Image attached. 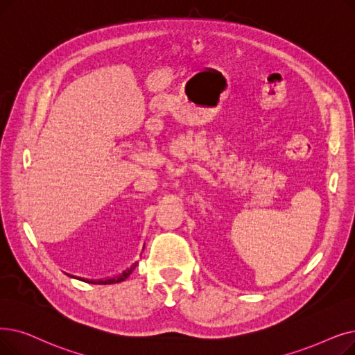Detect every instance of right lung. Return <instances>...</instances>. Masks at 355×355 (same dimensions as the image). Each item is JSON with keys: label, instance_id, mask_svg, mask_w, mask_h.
Returning <instances> with one entry per match:
<instances>
[{"label": "right lung", "instance_id": "add662e5", "mask_svg": "<svg viewBox=\"0 0 355 355\" xmlns=\"http://www.w3.org/2000/svg\"><path fill=\"white\" fill-rule=\"evenodd\" d=\"M137 266V261L136 263H133L130 267H128L126 270H123L120 274L114 275V277H110V279H105V280H88V279H81V277H73V275H69V277H73V279H78L81 282H85V283H89V284H114V283H121L125 282L128 277L132 274V271L136 268Z\"/></svg>", "mask_w": 355, "mask_h": 355}]
</instances>
